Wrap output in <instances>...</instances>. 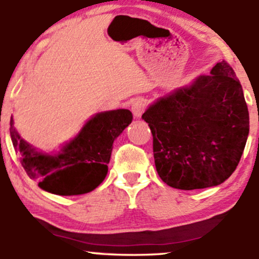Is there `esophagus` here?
<instances>
[{
    "mask_svg": "<svg viewBox=\"0 0 259 259\" xmlns=\"http://www.w3.org/2000/svg\"><path fill=\"white\" fill-rule=\"evenodd\" d=\"M146 106H147V103L144 99H136L135 101H134L133 105H132V112H133L134 117H136V118L141 117L142 113H144L145 109H146Z\"/></svg>",
    "mask_w": 259,
    "mask_h": 259,
    "instance_id": "esophagus-1",
    "label": "esophagus"
}]
</instances>
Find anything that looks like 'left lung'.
<instances>
[{"label":"left lung","instance_id":"obj_1","mask_svg":"<svg viewBox=\"0 0 259 259\" xmlns=\"http://www.w3.org/2000/svg\"><path fill=\"white\" fill-rule=\"evenodd\" d=\"M153 136L157 173L169 186H217L234 173L249 132L245 96L227 61L142 114Z\"/></svg>","mask_w":259,"mask_h":259}]
</instances>
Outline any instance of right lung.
I'll list each match as a JSON object with an SVG mask.
<instances>
[{
    "label": "right lung",
    "instance_id": "add662e5",
    "mask_svg": "<svg viewBox=\"0 0 259 259\" xmlns=\"http://www.w3.org/2000/svg\"><path fill=\"white\" fill-rule=\"evenodd\" d=\"M129 109L101 112L82 126L57 154L44 153L24 141L11 118V139L22 165L47 192L61 196L82 195L105 180L114 140L132 123Z\"/></svg>",
    "mask_w": 259,
    "mask_h": 259
}]
</instances>
